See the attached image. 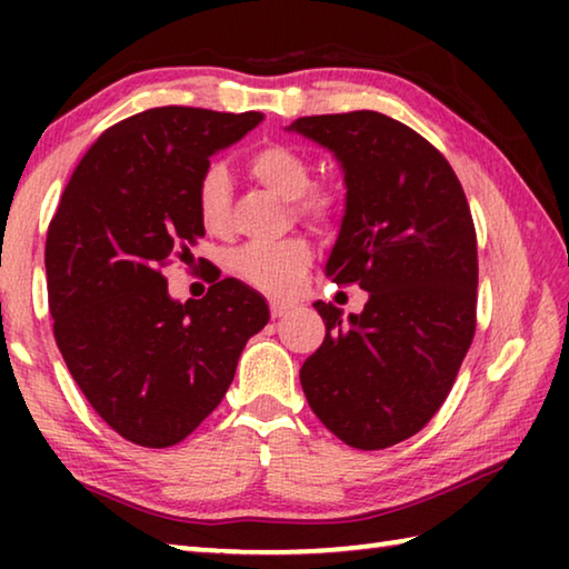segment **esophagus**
<instances>
[{
	"label": "esophagus",
	"mask_w": 569,
	"mask_h": 569,
	"mask_svg": "<svg viewBox=\"0 0 569 569\" xmlns=\"http://www.w3.org/2000/svg\"><path fill=\"white\" fill-rule=\"evenodd\" d=\"M288 311H291V303L271 301V316H273V319H281V316H286Z\"/></svg>",
	"instance_id": "1"
}]
</instances>
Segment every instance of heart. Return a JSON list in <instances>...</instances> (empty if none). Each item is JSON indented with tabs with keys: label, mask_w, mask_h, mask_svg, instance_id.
I'll list each match as a JSON object with an SVG mask.
<instances>
[{
	"label": "heart",
	"mask_w": 569,
	"mask_h": 569,
	"mask_svg": "<svg viewBox=\"0 0 569 569\" xmlns=\"http://www.w3.org/2000/svg\"><path fill=\"white\" fill-rule=\"evenodd\" d=\"M248 170L261 186L283 200H293L296 216L326 223L339 210V198L329 188L311 186V166L301 152L288 146H266L248 160ZM200 226L210 236H226L230 226V180L223 166H208L196 186ZM313 261V250L301 238L281 243H250L230 258V268L248 286L271 296H288Z\"/></svg>",
	"instance_id": "1"
}]
</instances>
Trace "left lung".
<instances>
[{
    "label": "left lung",
    "instance_id": "8db88e82",
    "mask_svg": "<svg viewBox=\"0 0 569 569\" xmlns=\"http://www.w3.org/2000/svg\"><path fill=\"white\" fill-rule=\"evenodd\" d=\"M333 152L346 208L326 261L369 301L343 319L316 301L321 349L301 366L308 407L356 449L409 439L449 397L477 329V233L445 156L373 110L298 118L286 128Z\"/></svg>",
    "mask_w": 569,
    "mask_h": 569
}]
</instances>
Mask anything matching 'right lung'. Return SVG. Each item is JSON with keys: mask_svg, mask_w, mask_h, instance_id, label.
<instances>
[{"mask_svg": "<svg viewBox=\"0 0 569 569\" xmlns=\"http://www.w3.org/2000/svg\"><path fill=\"white\" fill-rule=\"evenodd\" d=\"M261 120L168 104L112 124L47 230L57 346L92 409L132 445L162 449L196 431L268 323L266 298L236 278L182 303L162 276L170 256L182 261L206 236L196 186L210 158Z\"/></svg>", "mask_w": 569, "mask_h": 569, "instance_id": "right-lung-1", "label": "right lung"}]
</instances>
